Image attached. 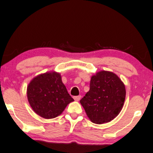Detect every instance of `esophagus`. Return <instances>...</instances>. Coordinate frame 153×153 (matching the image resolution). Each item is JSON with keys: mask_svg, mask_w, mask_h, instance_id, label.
<instances>
[{"mask_svg": "<svg viewBox=\"0 0 153 153\" xmlns=\"http://www.w3.org/2000/svg\"><path fill=\"white\" fill-rule=\"evenodd\" d=\"M74 100H76V101H79L80 99H81V95H79V96H76V97H74Z\"/></svg>", "mask_w": 153, "mask_h": 153, "instance_id": "esophagus-1", "label": "esophagus"}]
</instances>
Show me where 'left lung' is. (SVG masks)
<instances>
[{
  "instance_id": "8db88e82",
  "label": "left lung",
  "mask_w": 153,
  "mask_h": 153,
  "mask_svg": "<svg viewBox=\"0 0 153 153\" xmlns=\"http://www.w3.org/2000/svg\"><path fill=\"white\" fill-rule=\"evenodd\" d=\"M125 96V85L121 79L112 71L102 70L91 76L90 89L80 103L91 122L101 125L120 114Z\"/></svg>"
}]
</instances>
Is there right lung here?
Segmentation results:
<instances>
[{
    "instance_id": "add662e5",
    "label": "right lung",
    "mask_w": 153,
    "mask_h": 153,
    "mask_svg": "<svg viewBox=\"0 0 153 153\" xmlns=\"http://www.w3.org/2000/svg\"><path fill=\"white\" fill-rule=\"evenodd\" d=\"M27 98L34 112L44 119L60 115L74 99L68 93L62 76L54 71L37 75L27 86Z\"/></svg>"
}]
</instances>
